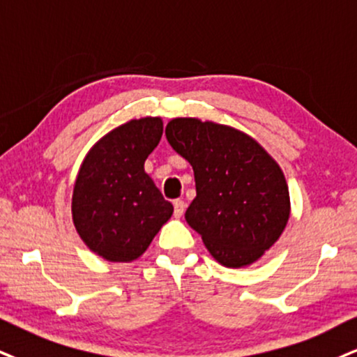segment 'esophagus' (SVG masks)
<instances>
[{"mask_svg":"<svg viewBox=\"0 0 357 357\" xmlns=\"http://www.w3.org/2000/svg\"><path fill=\"white\" fill-rule=\"evenodd\" d=\"M183 212H185V202L175 200L174 202V215H175V217L180 218L183 215Z\"/></svg>","mask_w":357,"mask_h":357,"instance_id":"esophagus-1","label":"esophagus"}]
</instances>
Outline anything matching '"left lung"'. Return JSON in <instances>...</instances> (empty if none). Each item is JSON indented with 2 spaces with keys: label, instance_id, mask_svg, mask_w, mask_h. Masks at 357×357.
<instances>
[{
  "label": "left lung",
  "instance_id": "1",
  "mask_svg": "<svg viewBox=\"0 0 357 357\" xmlns=\"http://www.w3.org/2000/svg\"><path fill=\"white\" fill-rule=\"evenodd\" d=\"M165 135L195 175L188 225L220 265H253L280 240L291 215L281 167L257 140L231 126L175 117Z\"/></svg>",
  "mask_w": 357,
  "mask_h": 357
}]
</instances>
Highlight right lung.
<instances>
[{
    "label": "right lung",
    "instance_id": "add662e5",
    "mask_svg": "<svg viewBox=\"0 0 357 357\" xmlns=\"http://www.w3.org/2000/svg\"><path fill=\"white\" fill-rule=\"evenodd\" d=\"M162 132L160 117L130 119L102 135L79 167L73 223L87 248L105 261L130 263L142 257L174 213L144 170Z\"/></svg>",
    "mask_w": 357,
    "mask_h": 357
}]
</instances>
